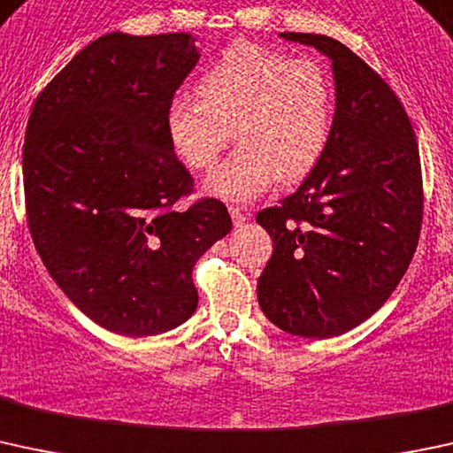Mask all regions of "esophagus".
Masks as SVG:
<instances>
[{
  "label": "esophagus",
  "mask_w": 453,
  "mask_h": 453,
  "mask_svg": "<svg viewBox=\"0 0 453 453\" xmlns=\"http://www.w3.org/2000/svg\"><path fill=\"white\" fill-rule=\"evenodd\" d=\"M227 211H230V217H232V221H234L236 227H241L242 223L247 221V214L242 212L239 206H230V208H227Z\"/></svg>",
  "instance_id": "1"
}]
</instances>
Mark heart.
<instances>
[{
  "label": "heart",
  "instance_id": "b5f03b06",
  "mask_svg": "<svg viewBox=\"0 0 453 453\" xmlns=\"http://www.w3.org/2000/svg\"><path fill=\"white\" fill-rule=\"evenodd\" d=\"M197 99L178 95L166 108L171 147L193 171L217 163L230 141L239 147L208 173L203 190L245 203L275 180L293 184L314 169L334 121V87L319 60L236 42L199 75Z\"/></svg>",
  "mask_w": 453,
  "mask_h": 453
}]
</instances>
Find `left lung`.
I'll use <instances>...</instances> for the list:
<instances>
[{"mask_svg": "<svg viewBox=\"0 0 453 453\" xmlns=\"http://www.w3.org/2000/svg\"><path fill=\"white\" fill-rule=\"evenodd\" d=\"M280 36L332 60L336 108L326 151L302 187L256 217L273 241L258 303L288 334L332 339L382 308L415 256L418 147L397 95L349 47L323 35Z\"/></svg>", "mask_w": 453, "mask_h": 453, "instance_id": "1", "label": "left lung"}]
</instances>
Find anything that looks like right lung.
I'll return each mask as SVG.
<instances>
[{"label": "right lung", "mask_w": 453, "mask_h": 453, "mask_svg": "<svg viewBox=\"0 0 453 453\" xmlns=\"http://www.w3.org/2000/svg\"><path fill=\"white\" fill-rule=\"evenodd\" d=\"M195 38L99 36L42 88L23 145L32 241L88 319L123 336L173 330L197 308L193 266L232 230L219 199L175 202L193 178L166 108L197 65Z\"/></svg>", "instance_id": "obj_1"}]
</instances>
